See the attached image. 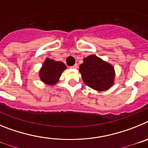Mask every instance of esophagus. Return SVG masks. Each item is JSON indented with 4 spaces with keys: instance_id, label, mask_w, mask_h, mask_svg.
<instances>
[{
    "instance_id": "esophagus-1",
    "label": "esophagus",
    "mask_w": 148,
    "mask_h": 148,
    "mask_svg": "<svg viewBox=\"0 0 148 148\" xmlns=\"http://www.w3.org/2000/svg\"><path fill=\"white\" fill-rule=\"evenodd\" d=\"M77 67H78V64H75L73 65V66H71V68H74V69H75V68Z\"/></svg>"
}]
</instances>
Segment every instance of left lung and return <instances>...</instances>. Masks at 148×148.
I'll return each mask as SVG.
<instances>
[{"mask_svg": "<svg viewBox=\"0 0 148 148\" xmlns=\"http://www.w3.org/2000/svg\"><path fill=\"white\" fill-rule=\"evenodd\" d=\"M79 72L86 85L97 91H104L113 85L114 67L95 55L84 58Z\"/></svg>", "mask_w": 148, "mask_h": 148, "instance_id": "1", "label": "left lung"}]
</instances>
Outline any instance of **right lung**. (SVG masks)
<instances>
[{
    "label": "right lung",
    "mask_w": 148,
    "mask_h": 148,
    "mask_svg": "<svg viewBox=\"0 0 148 148\" xmlns=\"http://www.w3.org/2000/svg\"><path fill=\"white\" fill-rule=\"evenodd\" d=\"M66 65L61 61L47 58L39 72L40 80L46 84L54 85L59 81L63 71L66 70Z\"/></svg>",
    "instance_id": "right-lung-1"
}]
</instances>
